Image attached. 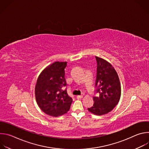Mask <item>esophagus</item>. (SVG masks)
Masks as SVG:
<instances>
[{"instance_id":"34e87169","label":"esophagus","mask_w":149,"mask_h":149,"mask_svg":"<svg viewBox=\"0 0 149 149\" xmlns=\"http://www.w3.org/2000/svg\"><path fill=\"white\" fill-rule=\"evenodd\" d=\"M82 97H83V95H77V99H81Z\"/></svg>"}]
</instances>
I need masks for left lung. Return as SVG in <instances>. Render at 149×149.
<instances>
[{"label":"left lung","mask_w":149,"mask_h":149,"mask_svg":"<svg viewBox=\"0 0 149 149\" xmlns=\"http://www.w3.org/2000/svg\"><path fill=\"white\" fill-rule=\"evenodd\" d=\"M97 73L95 82L94 104L88 110L91 113L101 116L111 111L118 104L121 96V86L117 74L110 63L95 56Z\"/></svg>","instance_id":"obj_1"}]
</instances>
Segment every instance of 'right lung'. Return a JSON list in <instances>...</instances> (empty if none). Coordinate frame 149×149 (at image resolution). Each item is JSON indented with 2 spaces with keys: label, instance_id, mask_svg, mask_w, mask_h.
I'll return each mask as SVG.
<instances>
[{
  "label": "right lung",
  "instance_id": "1",
  "mask_svg": "<svg viewBox=\"0 0 149 149\" xmlns=\"http://www.w3.org/2000/svg\"><path fill=\"white\" fill-rule=\"evenodd\" d=\"M66 62H55L39 75L35 97L40 109L47 114L58 117L67 113L72 102L68 94L64 78Z\"/></svg>",
  "mask_w": 149,
  "mask_h": 149
}]
</instances>
